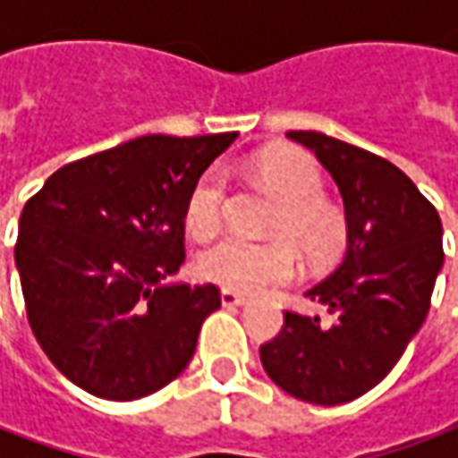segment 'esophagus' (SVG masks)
<instances>
[{"label": "esophagus", "mask_w": 458, "mask_h": 458, "mask_svg": "<svg viewBox=\"0 0 458 458\" xmlns=\"http://www.w3.org/2000/svg\"><path fill=\"white\" fill-rule=\"evenodd\" d=\"M250 298L247 295H242V293H234V291H221V306L226 308H237V306H244Z\"/></svg>", "instance_id": "34e87169"}]
</instances>
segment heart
<instances>
[{
	"mask_svg": "<svg viewBox=\"0 0 458 458\" xmlns=\"http://www.w3.org/2000/svg\"><path fill=\"white\" fill-rule=\"evenodd\" d=\"M255 173L259 185L283 201L270 221V234L285 239L247 242L226 237L208 247L199 259V273L226 291L257 293L293 283L301 267L293 243L313 265L336 259L346 244V216L324 196V175L306 152H267L257 160ZM226 196L229 183L224 170L208 167L185 199L183 221L191 237L219 234Z\"/></svg>",
	"mask_w": 458,
	"mask_h": 458,
	"instance_id": "b5f03b06",
	"label": "heart"
}]
</instances>
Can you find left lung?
Masks as SVG:
<instances>
[{"label":"left lung","mask_w":458,"mask_h":458,"mask_svg":"<svg viewBox=\"0 0 458 458\" xmlns=\"http://www.w3.org/2000/svg\"><path fill=\"white\" fill-rule=\"evenodd\" d=\"M288 137L316 152L339 185L349 247L342 265L306 293L331 321L285 310L259 360L288 395L342 405L387 377L426 321L444 229L433 203L390 160L321 132Z\"/></svg>","instance_id":"8db88e82"}]
</instances>
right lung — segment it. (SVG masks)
Instances as JSON below:
<instances>
[{
	"instance_id": "right-lung-1",
	"label": "right lung",
	"mask_w": 458,
	"mask_h": 458,
	"mask_svg": "<svg viewBox=\"0 0 458 458\" xmlns=\"http://www.w3.org/2000/svg\"><path fill=\"white\" fill-rule=\"evenodd\" d=\"M237 140L137 137L55 170L25 203L14 265L47 360L104 400L152 395L196 352L216 285H163L185 259V199Z\"/></svg>"
}]
</instances>
